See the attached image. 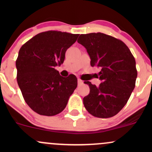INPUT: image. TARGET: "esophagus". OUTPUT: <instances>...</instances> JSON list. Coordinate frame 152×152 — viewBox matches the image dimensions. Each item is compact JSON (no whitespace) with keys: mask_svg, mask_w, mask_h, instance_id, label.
I'll use <instances>...</instances> for the list:
<instances>
[{"mask_svg":"<svg viewBox=\"0 0 152 152\" xmlns=\"http://www.w3.org/2000/svg\"><path fill=\"white\" fill-rule=\"evenodd\" d=\"M83 83V81H82V80L80 79V78H78V86H81V85H82Z\"/></svg>","mask_w":152,"mask_h":152,"instance_id":"obj_1","label":"esophagus"}]
</instances>
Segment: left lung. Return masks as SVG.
I'll use <instances>...</instances> for the list:
<instances>
[{
  "instance_id": "8db88e82",
  "label": "left lung",
  "mask_w": 152,
  "mask_h": 152,
  "mask_svg": "<svg viewBox=\"0 0 152 152\" xmlns=\"http://www.w3.org/2000/svg\"><path fill=\"white\" fill-rule=\"evenodd\" d=\"M78 43L86 48L91 66L100 68L99 86L85 81L90 92L83 98L88 112L98 118H110L126 105L135 87V58L123 41L102 33L81 34ZM98 77V78H99Z\"/></svg>"
}]
</instances>
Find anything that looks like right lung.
Returning <instances> with one entry per match:
<instances>
[{"label":"right lung","instance_id":"1","mask_svg":"<svg viewBox=\"0 0 152 152\" xmlns=\"http://www.w3.org/2000/svg\"><path fill=\"white\" fill-rule=\"evenodd\" d=\"M79 34L57 31L40 33L21 46L15 61L17 82L26 104L43 116H54L67 105L77 87V78H64L56 70L65 59L66 50Z\"/></svg>","mask_w":152,"mask_h":152}]
</instances>
